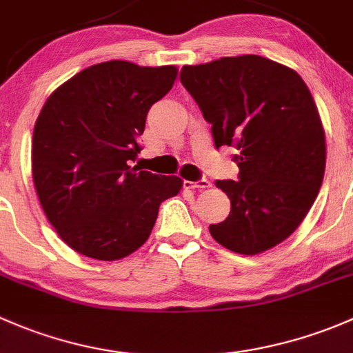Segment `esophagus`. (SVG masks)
<instances>
[{
  "instance_id": "obj_1",
  "label": "esophagus",
  "mask_w": 353,
  "mask_h": 353,
  "mask_svg": "<svg viewBox=\"0 0 353 353\" xmlns=\"http://www.w3.org/2000/svg\"><path fill=\"white\" fill-rule=\"evenodd\" d=\"M183 187L188 188V190H203V188H210L212 183L209 180H199V181H183Z\"/></svg>"
}]
</instances>
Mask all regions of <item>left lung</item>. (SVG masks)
Listing matches in <instances>:
<instances>
[{
  "label": "left lung",
  "mask_w": 353,
  "mask_h": 353,
  "mask_svg": "<svg viewBox=\"0 0 353 353\" xmlns=\"http://www.w3.org/2000/svg\"><path fill=\"white\" fill-rule=\"evenodd\" d=\"M180 81L212 123L216 148L239 151V181H216L231 212L210 236L239 255L274 248L303 223L325 176V129L310 88L255 54L183 66Z\"/></svg>",
  "instance_id": "1"
}]
</instances>
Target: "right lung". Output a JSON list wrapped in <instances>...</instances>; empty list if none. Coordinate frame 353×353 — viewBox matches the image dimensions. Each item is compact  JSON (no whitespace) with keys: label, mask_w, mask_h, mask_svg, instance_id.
<instances>
[{"label":"right lung","mask_w":353,"mask_h":353,"mask_svg":"<svg viewBox=\"0 0 353 353\" xmlns=\"http://www.w3.org/2000/svg\"><path fill=\"white\" fill-rule=\"evenodd\" d=\"M176 66L107 61L54 90L34 127L32 176L59 238L81 255L115 261L150 238L161 202L183 187L129 161L152 103L172 90Z\"/></svg>","instance_id":"add662e5"}]
</instances>
